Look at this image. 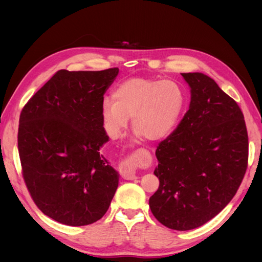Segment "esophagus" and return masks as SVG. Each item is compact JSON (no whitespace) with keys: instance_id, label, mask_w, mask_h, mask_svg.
<instances>
[{"instance_id":"obj_1","label":"esophagus","mask_w":262,"mask_h":262,"mask_svg":"<svg viewBox=\"0 0 262 262\" xmlns=\"http://www.w3.org/2000/svg\"><path fill=\"white\" fill-rule=\"evenodd\" d=\"M120 173L122 178L125 180L136 179V171H134L132 167V157H126L121 162Z\"/></svg>"}]
</instances>
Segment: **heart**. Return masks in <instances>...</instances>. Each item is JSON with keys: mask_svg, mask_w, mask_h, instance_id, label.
I'll return each mask as SVG.
<instances>
[{"mask_svg": "<svg viewBox=\"0 0 262 262\" xmlns=\"http://www.w3.org/2000/svg\"><path fill=\"white\" fill-rule=\"evenodd\" d=\"M185 102L181 87L170 80L134 77L119 84L113 99L101 102L100 116L109 137L117 139L128 126L148 141L166 138L175 128Z\"/></svg>", "mask_w": 262, "mask_h": 262, "instance_id": "heart-1", "label": "heart"}]
</instances>
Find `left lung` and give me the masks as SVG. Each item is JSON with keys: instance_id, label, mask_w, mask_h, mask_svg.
Wrapping results in <instances>:
<instances>
[{"instance_id": "left-lung-1", "label": "left lung", "mask_w": 262, "mask_h": 262, "mask_svg": "<svg viewBox=\"0 0 262 262\" xmlns=\"http://www.w3.org/2000/svg\"><path fill=\"white\" fill-rule=\"evenodd\" d=\"M191 101L177 129L158 144L160 179L149 198L156 220L176 231L207 223L238 190L248 165V133L237 102L202 73H181Z\"/></svg>"}]
</instances>
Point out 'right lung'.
<instances>
[{
	"mask_svg": "<svg viewBox=\"0 0 262 262\" xmlns=\"http://www.w3.org/2000/svg\"><path fill=\"white\" fill-rule=\"evenodd\" d=\"M118 73V68L60 70L21 109L17 143L24 181L38 209L61 224L100 220L118 188V172L99 152L109 140L101 102Z\"/></svg>",
	"mask_w": 262,
	"mask_h": 262,
	"instance_id": "obj_1",
	"label": "right lung"
}]
</instances>
